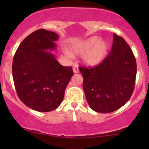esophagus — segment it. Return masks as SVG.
Masks as SVG:
<instances>
[{
  "instance_id": "esophagus-1",
  "label": "esophagus",
  "mask_w": 149,
  "mask_h": 149,
  "mask_svg": "<svg viewBox=\"0 0 149 149\" xmlns=\"http://www.w3.org/2000/svg\"><path fill=\"white\" fill-rule=\"evenodd\" d=\"M73 72L74 73H77L79 72V69H78V66L77 65H74L73 66Z\"/></svg>"
}]
</instances>
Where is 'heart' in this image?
Wrapping results in <instances>:
<instances>
[{
    "label": "heart",
    "mask_w": 149,
    "mask_h": 149,
    "mask_svg": "<svg viewBox=\"0 0 149 149\" xmlns=\"http://www.w3.org/2000/svg\"><path fill=\"white\" fill-rule=\"evenodd\" d=\"M108 49L109 45L106 41L99 40L98 36H92L72 46V51L75 54H84L83 60L85 64L95 66L106 58ZM66 54L71 56L68 52H66Z\"/></svg>",
    "instance_id": "1"
}]
</instances>
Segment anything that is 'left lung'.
<instances>
[{"label": "left lung", "instance_id": "8db88e82", "mask_svg": "<svg viewBox=\"0 0 149 149\" xmlns=\"http://www.w3.org/2000/svg\"><path fill=\"white\" fill-rule=\"evenodd\" d=\"M86 101L95 112L111 113L125 104L135 86L136 62L125 40L113 34L111 51L99 65L80 66Z\"/></svg>", "mask_w": 149, "mask_h": 149}]
</instances>
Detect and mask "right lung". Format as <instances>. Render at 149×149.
<instances>
[{"mask_svg": "<svg viewBox=\"0 0 149 149\" xmlns=\"http://www.w3.org/2000/svg\"><path fill=\"white\" fill-rule=\"evenodd\" d=\"M59 36L39 29L27 36L18 46L13 61V77L17 95L26 106L49 112L60 106L72 68L60 65L49 51L56 49Z\"/></svg>", "mask_w": 149, "mask_h": 149, "instance_id": "1", "label": "right lung"}]
</instances>
